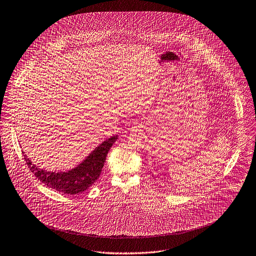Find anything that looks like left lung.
Here are the masks:
<instances>
[{"instance_id":"obj_1","label":"left lung","mask_w":256,"mask_h":256,"mask_svg":"<svg viewBox=\"0 0 256 256\" xmlns=\"http://www.w3.org/2000/svg\"><path fill=\"white\" fill-rule=\"evenodd\" d=\"M152 176H154V175H152Z\"/></svg>"}]
</instances>
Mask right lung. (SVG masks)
Returning <instances> with one entry per match:
<instances>
[{
  "mask_svg": "<svg viewBox=\"0 0 256 256\" xmlns=\"http://www.w3.org/2000/svg\"><path fill=\"white\" fill-rule=\"evenodd\" d=\"M116 140L118 134L106 138L78 165L64 172L48 171L38 168L26 154L24 156L30 171L48 187L63 194L77 195L89 189L97 181L102 172L106 154Z\"/></svg>",
  "mask_w": 256,
  "mask_h": 256,
  "instance_id": "obj_1",
  "label": "right lung"
}]
</instances>
